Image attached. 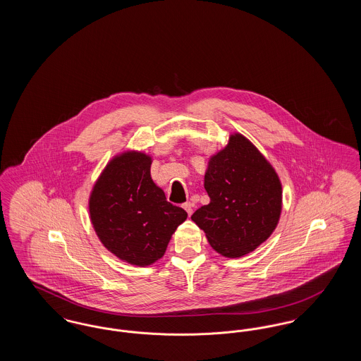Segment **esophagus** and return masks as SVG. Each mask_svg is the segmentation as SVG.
Instances as JSON below:
<instances>
[{
  "mask_svg": "<svg viewBox=\"0 0 361 361\" xmlns=\"http://www.w3.org/2000/svg\"><path fill=\"white\" fill-rule=\"evenodd\" d=\"M183 208L187 211V214H188L189 216L192 215V212H193V204H192L190 202H188V203H184V204H183Z\"/></svg>",
  "mask_w": 361,
  "mask_h": 361,
  "instance_id": "obj_1",
  "label": "esophagus"
}]
</instances>
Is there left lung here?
<instances>
[{
	"label": "left lung",
	"instance_id": "1",
	"mask_svg": "<svg viewBox=\"0 0 361 361\" xmlns=\"http://www.w3.org/2000/svg\"><path fill=\"white\" fill-rule=\"evenodd\" d=\"M209 203L190 219L224 257L253 252L274 233L281 212V184L271 164L240 134L208 162Z\"/></svg>",
	"mask_w": 361,
	"mask_h": 361
}]
</instances>
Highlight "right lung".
I'll use <instances>...</instances> for the list:
<instances>
[{
	"mask_svg": "<svg viewBox=\"0 0 361 361\" xmlns=\"http://www.w3.org/2000/svg\"><path fill=\"white\" fill-rule=\"evenodd\" d=\"M150 166L149 155L123 153L106 165L89 199L90 219L104 246L139 267L165 255L173 233L188 216L155 185Z\"/></svg>",
	"mask_w": 361,
	"mask_h": 361,
	"instance_id": "right-lung-1",
	"label": "right lung"
}]
</instances>
